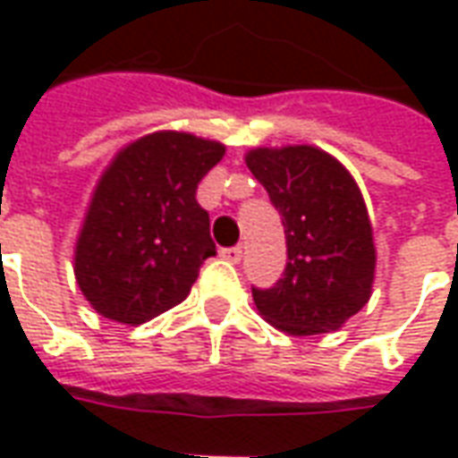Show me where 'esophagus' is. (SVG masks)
I'll return each instance as SVG.
<instances>
[{
	"label": "esophagus",
	"instance_id": "34e87169",
	"mask_svg": "<svg viewBox=\"0 0 458 458\" xmlns=\"http://www.w3.org/2000/svg\"><path fill=\"white\" fill-rule=\"evenodd\" d=\"M220 258H223V260H230V262H240V258H242V248H240V245L223 248V250H220Z\"/></svg>",
	"mask_w": 458,
	"mask_h": 458
}]
</instances>
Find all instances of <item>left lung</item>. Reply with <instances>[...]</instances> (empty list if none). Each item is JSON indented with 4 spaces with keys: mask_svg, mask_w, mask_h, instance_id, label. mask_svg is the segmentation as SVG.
Segmentation results:
<instances>
[{
    "mask_svg": "<svg viewBox=\"0 0 458 458\" xmlns=\"http://www.w3.org/2000/svg\"><path fill=\"white\" fill-rule=\"evenodd\" d=\"M248 168L280 213L287 265L273 287H252L260 315L290 335H322L357 315L372 293L374 242L362 193L312 146L255 148Z\"/></svg>",
    "mask_w": 458,
    "mask_h": 458,
    "instance_id": "left-lung-1",
    "label": "left lung"
}]
</instances>
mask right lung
Instances as JSON below:
<instances>
[{
	"instance_id": "add662e5",
	"label": "right lung",
	"mask_w": 458,
	"mask_h": 458,
	"mask_svg": "<svg viewBox=\"0 0 458 458\" xmlns=\"http://www.w3.org/2000/svg\"><path fill=\"white\" fill-rule=\"evenodd\" d=\"M225 146L161 131L118 153L101 175L76 242L73 273L98 315L143 325L183 302L216 255L198 183Z\"/></svg>"
}]
</instances>
